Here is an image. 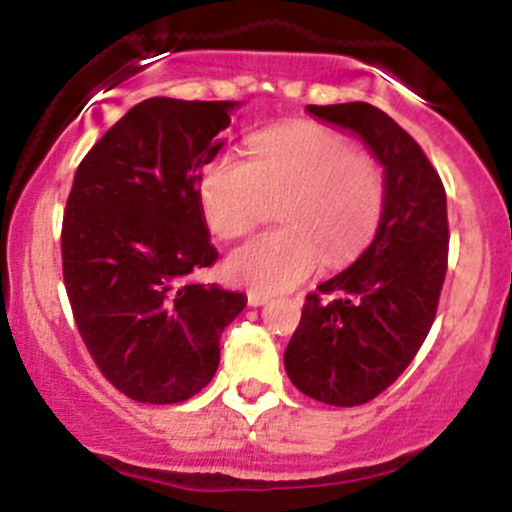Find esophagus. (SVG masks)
Instances as JSON below:
<instances>
[{"mask_svg": "<svg viewBox=\"0 0 512 512\" xmlns=\"http://www.w3.org/2000/svg\"><path fill=\"white\" fill-rule=\"evenodd\" d=\"M269 301V293H262V291H250L248 293V305L250 308H260Z\"/></svg>", "mask_w": 512, "mask_h": 512, "instance_id": "obj_1", "label": "esophagus"}]
</instances>
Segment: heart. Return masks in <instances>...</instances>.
<instances>
[{
    "label": "heart",
    "mask_w": 512,
    "mask_h": 512,
    "mask_svg": "<svg viewBox=\"0 0 512 512\" xmlns=\"http://www.w3.org/2000/svg\"><path fill=\"white\" fill-rule=\"evenodd\" d=\"M250 161L219 156L199 178V207L219 238H238L281 202V231L238 245L226 276L252 291L293 289L325 255L342 267L378 231L387 187L375 158L337 129L317 122L262 129L250 137Z\"/></svg>",
    "instance_id": "1"
}]
</instances>
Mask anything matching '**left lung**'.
I'll return each mask as SVG.
<instances>
[{
    "instance_id": "left-lung-1",
    "label": "left lung",
    "mask_w": 512,
    "mask_h": 512,
    "mask_svg": "<svg viewBox=\"0 0 512 512\" xmlns=\"http://www.w3.org/2000/svg\"><path fill=\"white\" fill-rule=\"evenodd\" d=\"M358 134L385 168V211L373 243L349 269L308 293L284 366L303 395L356 407L414 361L436 320L448 272V204L424 149L370 103L308 105Z\"/></svg>"
}]
</instances>
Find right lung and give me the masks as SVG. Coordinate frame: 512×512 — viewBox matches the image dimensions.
Wrapping results in <instances>:
<instances>
[{
	"label": "right lung",
	"instance_id": "obj_1",
	"mask_svg": "<svg viewBox=\"0 0 512 512\" xmlns=\"http://www.w3.org/2000/svg\"><path fill=\"white\" fill-rule=\"evenodd\" d=\"M236 105L149 98L76 168L62 221L64 286L88 354L134 402H185L207 387L223 327L248 303L190 281L219 257L197 185Z\"/></svg>",
	"mask_w": 512,
	"mask_h": 512
}]
</instances>
